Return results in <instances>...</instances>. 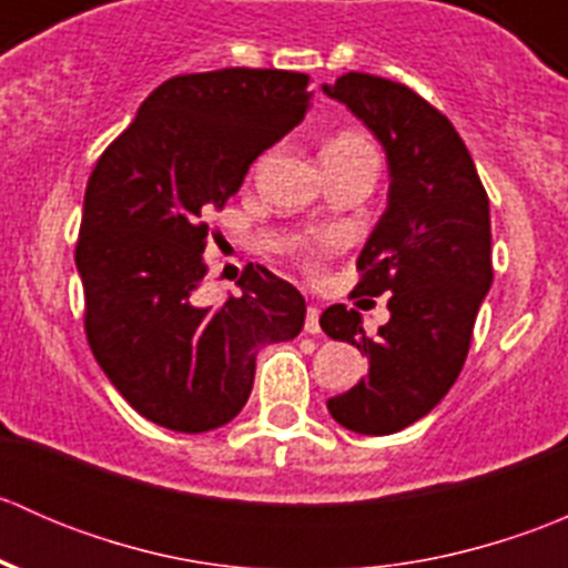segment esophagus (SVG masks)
Here are the masks:
<instances>
[{
    "label": "esophagus",
    "instance_id": "obj_1",
    "mask_svg": "<svg viewBox=\"0 0 568 568\" xmlns=\"http://www.w3.org/2000/svg\"><path fill=\"white\" fill-rule=\"evenodd\" d=\"M318 316H321L318 305H311V307H307V316H305V332H311V335H318V332H321Z\"/></svg>",
    "mask_w": 568,
    "mask_h": 568
}]
</instances>
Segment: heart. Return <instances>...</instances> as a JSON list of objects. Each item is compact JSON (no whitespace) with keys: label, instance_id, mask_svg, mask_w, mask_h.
<instances>
[{"label":"heart","instance_id":"obj_1","mask_svg":"<svg viewBox=\"0 0 568 568\" xmlns=\"http://www.w3.org/2000/svg\"><path fill=\"white\" fill-rule=\"evenodd\" d=\"M352 148H368V142L359 140V136L354 134H343L337 136V140H332L329 145L324 148V153H335V151H352Z\"/></svg>","mask_w":568,"mask_h":568}]
</instances>
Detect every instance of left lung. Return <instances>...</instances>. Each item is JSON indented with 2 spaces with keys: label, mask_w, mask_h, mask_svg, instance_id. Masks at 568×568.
Segmentation results:
<instances>
[{
  "label": "left lung",
  "mask_w": 568,
  "mask_h": 568,
  "mask_svg": "<svg viewBox=\"0 0 568 568\" xmlns=\"http://www.w3.org/2000/svg\"><path fill=\"white\" fill-rule=\"evenodd\" d=\"M379 140L390 173L387 209L357 257V288L390 294V321L368 337L363 316L332 305L321 329L368 354V374L326 400L357 434H395L454 387L480 302L491 288L489 197L450 120L404 84L346 73L321 84Z\"/></svg>",
  "instance_id": "left-lung-1"
}]
</instances>
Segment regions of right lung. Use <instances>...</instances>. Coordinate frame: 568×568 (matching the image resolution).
I'll return each instance as SVG.
<instances>
[{"instance_id": "right-lung-1", "label": "right lung", "mask_w": 568, "mask_h": 568, "mask_svg": "<svg viewBox=\"0 0 568 568\" xmlns=\"http://www.w3.org/2000/svg\"><path fill=\"white\" fill-rule=\"evenodd\" d=\"M307 82L274 68L170 79L88 181L77 268L90 348L114 390L170 432L231 423L252 393L257 352L305 326V296L252 263L242 296L209 307L194 294L205 277V220L305 120Z\"/></svg>"}]
</instances>
